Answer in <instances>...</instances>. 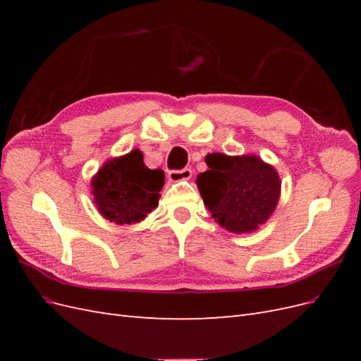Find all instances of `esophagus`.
Wrapping results in <instances>:
<instances>
[{
  "label": "esophagus",
  "mask_w": 361,
  "mask_h": 361,
  "mask_svg": "<svg viewBox=\"0 0 361 361\" xmlns=\"http://www.w3.org/2000/svg\"><path fill=\"white\" fill-rule=\"evenodd\" d=\"M192 176L191 169H183V170H171L169 173L170 182H180V180H188Z\"/></svg>",
  "instance_id": "34e87169"
}]
</instances>
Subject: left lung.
Segmentation results:
<instances>
[{
  "mask_svg": "<svg viewBox=\"0 0 361 361\" xmlns=\"http://www.w3.org/2000/svg\"><path fill=\"white\" fill-rule=\"evenodd\" d=\"M209 170L195 183L214 220L232 233H251L265 224L280 200L277 170L257 155L207 154Z\"/></svg>",
  "mask_w": 361,
  "mask_h": 361,
  "instance_id": "obj_1",
  "label": "left lung"
}]
</instances>
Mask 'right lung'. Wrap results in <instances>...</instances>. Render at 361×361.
Listing matches in <instances>:
<instances>
[{
    "instance_id": "right-lung-1",
    "label": "right lung",
    "mask_w": 361,
    "mask_h": 361,
    "mask_svg": "<svg viewBox=\"0 0 361 361\" xmlns=\"http://www.w3.org/2000/svg\"><path fill=\"white\" fill-rule=\"evenodd\" d=\"M162 170H150L143 152L134 149L104 162L92 178L93 203L105 220L118 226L141 223L158 206L164 187Z\"/></svg>"
}]
</instances>
